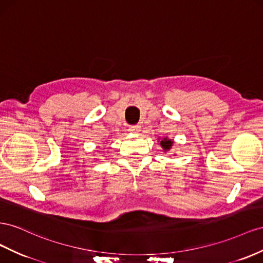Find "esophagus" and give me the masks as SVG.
Here are the masks:
<instances>
[{
  "mask_svg": "<svg viewBox=\"0 0 263 263\" xmlns=\"http://www.w3.org/2000/svg\"><path fill=\"white\" fill-rule=\"evenodd\" d=\"M129 130H130L132 134H138L140 132V126H138V125L130 126L129 127Z\"/></svg>",
  "mask_w": 263,
  "mask_h": 263,
  "instance_id": "34e87169",
  "label": "esophagus"
}]
</instances>
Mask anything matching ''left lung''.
<instances>
[{"label":"left lung","mask_w":263,"mask_h":263,"mask_svg":"<svg viewBox=\"0 0 263 263\" xmlns=\"http://www.w3.org/2000/svg\"><path fill=\"white\" fill-rule=\"evenodd\" d=\"M159 143H160L161 148L164 149V153H165V154H166L167 152H170V149L173 148V145H174L173 139H169L168 137L161 138V140L159 141ZM174 155H175V154H174Z\"/></svg>","instance_id":"1"}]
</instances>
